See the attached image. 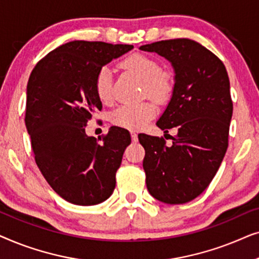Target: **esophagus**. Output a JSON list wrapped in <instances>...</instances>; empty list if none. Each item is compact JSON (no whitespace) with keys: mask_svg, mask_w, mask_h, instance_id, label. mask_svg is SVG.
<instances>
[{"mask_svg":"<svg viewBox=\"0 0 259 259\" xmlns=\"http://www.w3.org/2000/svg\"><path fill=\"white\" fill-rule=\"evenodd\" d=\"M131 138H132L133 143H137L138 141V134L136 132H131Z\"/></svg>","mask_w":259,"mask_h":259,"instance_id":"34e87169","label":"esophagus"}]
</instances>
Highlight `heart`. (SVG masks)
<instances>
[{
	"label": "heart",
	"instance_id": "heart-1",
	"mask_svg": "<svg viewBox=\"0 0 259 259\" xmlns=\"http://www.w3.org/2000/svg\"><path fill=\"white\" fill-rule=\"evenodd\" d=\"M123 68L128 69L141 81H144L145 93L158 101L165 100L172 90V80L168 73L162 72L153 58L140 53L130 55L121 62ZM113 75L109 67L104 66L95 76V92L104 104H111L113 95ZM155 106L150 101L137 105H122L112 114V122L128 130H140L155 115Z\"/></svg>",
	"mask_w": 259,
	"mask_h": 259
}]
</instances>
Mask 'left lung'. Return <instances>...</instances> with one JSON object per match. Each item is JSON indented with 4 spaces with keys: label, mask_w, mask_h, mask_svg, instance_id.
Returning a JSON list of instances; mask_svg holds the SVG:
<instances>
[{
    "label": "left lung",
    "mask_w": 259,
    "mask_h": 259,
    "mask_svg": "<svg viewBox=\"0 0 259 259\" xmlns=\"http://www.w3.org/2000/svg\"><path fill=\"white\" fill-rule=\"evenodd\" d=\"M140 51L157 53L175 69V87L157 121L165 132L176 127L172 145L139 134L148 192L166 204H184L210 185L228 150L232 100L221 60L190 38L158 41Z\"/></svg>",
    "instance_id": "obj_1"
}]
</instances>
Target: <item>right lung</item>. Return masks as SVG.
I'll return each instance as SVG.
<instances>
[{
  "label": "right lung",
  "instance_id": "obj_1",
  "mask_svg": "<svg viewBox=\"0 0 259 259\" xmlns=\"http://www.w3.org/2000/svg\"><path fill=\"white\" fill-rule=\"evenodd\" d=\"M131 49L132 45L72 41L31 70L24 121L35 161L52 189L72 204H100L114 191L115 173L131 144L128 131L112 126L99 144L84 127L102 108L94 87L99 69Z\"/></svg>",
  "mask_w": 259,
  "mask_h": 259
}]
</instances>
